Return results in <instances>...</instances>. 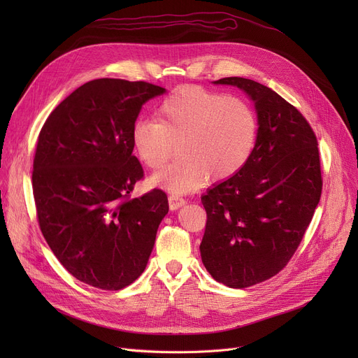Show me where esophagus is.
Here are the masks:
<instances>
[{
	"instance_id": "obj_1",
	"label": "esophagus",
	"mask_w": 358,
	"mask_h": 358,
	"mask_svg": "<svg viewBox=\"0 0 358 358\" xmlns=\"http://www.w3.org/2000/svg\"><path fill=\"white\" fill-rule=\"evenodd\" d=\"M168 201H169V208H171L173 210H177L178 208H181V206H184L185 199H182L178 194H169Z\"/></svg>"
}]
</instances>
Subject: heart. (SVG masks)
<instances>
[{
  "instance_id": "b5f03b06",
  "label": "heart",
  "mask_w": 358,
  "mask_h": 358,
  "mask_svg": "<svg viewBox=\"0 0 358 358\" xmlns=\"http://www.w3.org/2000/svg\"><path fill=\"white\" fill-rule=\"evenodd\" d=\"M157 120L138 119L130 139L135 154L149 169L162 168L152 181L174 193L189 192L206 178L227 180L251 158L258 138L255 108L239 96L189 85L161 101Z\"/></svg>"
}]
</instances>
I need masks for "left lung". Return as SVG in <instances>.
<instances>
[{
    "label": "left lung",
    "instance_id": "1",
    "mask_svg": "<svg viewBox=\"0 0 358 358\" xmlns=\"http://www.w3.org/2000/svg\"><path fill=\"white\" fill-rule=\"evenodd\" d=\"M254 100L258 138L248 162L201 197L200 243L212 277L234 289L262 283L292 259L322 193L317 141L309 122L271 88L228 77Z\"/></svg>",
    "mask_w": 358,
    "mask_h": 358
}]
</instances>
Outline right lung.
<instances>
[{
  "label": "right lung",
  "mask_w": 358,
  "mask_h": 358,
  "mask_svg": "<svg viewBox=\"0 0 358 358\" xmlns=\"http://www.w3.org/2000/svg\"><path fill=\"white\" fill-rule=\"evenodd\" d=\"M165 92L145 81L92 80L55 107L33 159L39 228L69 274L120 290L143 273L168 197L130 194L143 178L130 131L142 106Z\"/></svg>",
  "instance_id": "1"
}]
</instances>
